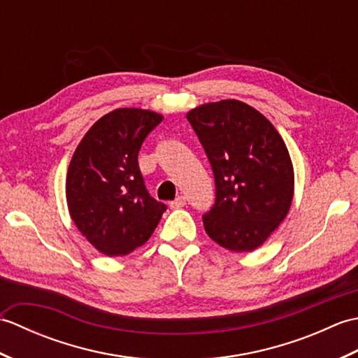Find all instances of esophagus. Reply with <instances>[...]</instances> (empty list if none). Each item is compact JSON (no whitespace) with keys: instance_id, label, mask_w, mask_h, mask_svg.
Listing matches in <instances>:
<instances>
[{"instance_id":"esophagus-1","label":"esophagus","mask_w":358,"mask_h":358,"mask_svg":"<svg viewBox=\"0 0 358 358\" xmlns=\"http://www.w3.org/2000/svg\"><path fill=\"white\" fill-rule=\"evenodd\" d=\"M169 206L172 208V209H180V208H185L186 206V199L183 195H180L178 199H175L173 201H171L169 203Z\"/></svg>"}]
</instances>
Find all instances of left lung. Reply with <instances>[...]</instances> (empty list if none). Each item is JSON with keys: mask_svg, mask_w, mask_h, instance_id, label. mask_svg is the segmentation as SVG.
<instances>
[{"mask_svg": "<svg viewBox=\"0 0 358 358\" xmlns=\"http://www.w3.org/2000/svg\"><path fill=\"white\" fill-rule=\"evenodd\" d=\"M214 172L215 203L203 215L209 237L234 252L262 246L286 218L294 167L271 121L238 100L187 112Z\"/></svg>", "mask_w": 358, "mask_h": 358, "instance_id": "8db88e82", "label": "left lung"}]
</instances>
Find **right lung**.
<instances>
[{
	"label": "right lung",
	"mask_w": 358,
	"mask_h": 358,
	"mask_svg": "<svg viewBox=\"0 0 358 358\" xmlns=\"http://www.w3.org/2000/svg\"><path fill=\"white\" fill-rule=\"evenodd\" d=\"M157 112L124 108L106 113L71 159L66 199L78 231L108 257L143 246L166 204L149 195L138 166L143 141L162 123Z\"/></svg>",
	"instance_id": "1"
}]
</instances>
